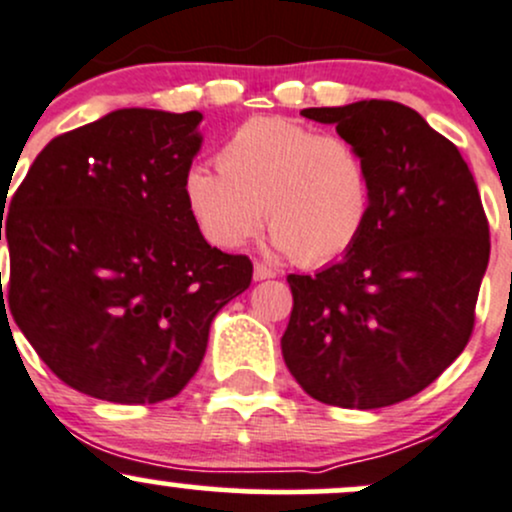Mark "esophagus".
<instances>
[{
    "mask_svg": "<svg viewBox=\"0 0 512 512\" xmlns=\"http://www.w3.org/2000/svg\"><path fill=\"white\" fill-rule=\"evenodd\" d=\"M268 278H276V268L266 266V263L256 261L254 263V280H268Z\"/></svg>",
    "mask_w": 512,
    "mask_h": 512,
    "instance_id": "obj_1",
    "label": "esophagus"
}]
</instances>
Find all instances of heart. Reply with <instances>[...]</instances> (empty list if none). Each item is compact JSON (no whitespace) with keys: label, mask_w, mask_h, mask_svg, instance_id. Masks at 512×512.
Here are the masks:
<instances>
[{"label":"heart","mask_w":512,"mask_h":512,"mask_svg":"<svg viewBox=\"0 0 512 512\" xmlns=\"http://www.w3.org/2000/svg\"><path fill=\"white\" fill-rule=\"evenodd\" d=\"M185 202L202 236L239 249L271 227V244L305 266L344 256L373 202L366 156L342 134L285 117H251L217 151V168L185 175Z\"/></svg>","instance_id":"b5f03b06"}]
</instances>
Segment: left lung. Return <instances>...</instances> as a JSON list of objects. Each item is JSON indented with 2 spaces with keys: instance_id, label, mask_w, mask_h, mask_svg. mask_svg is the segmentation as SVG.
I'll return each instance as SVG.
<instances>
[{
  "instance_id": "8db88e82",
  "label": "left lung",
  "mask_w": 512,
  "mask_h": 512,
  "mask_svg": "<svg viewBox=\"0 0 512 512\" xmlns=\"http://www.w3.org/2000/svg\"><path fill=\"white\" fill-rule=\"evenodd\" d=\"M300 114L361 148L373 202L342 261L288 276L285 366L320 403L386 408L437 381L469 344L491 254L486 212L459 148L415 109L366 100Z\"/></svg>"
}]
</instances>
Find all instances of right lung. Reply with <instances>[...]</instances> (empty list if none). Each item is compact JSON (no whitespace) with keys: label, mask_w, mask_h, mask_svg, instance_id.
Masks as SVG:
<instances>
[{"label":"right lung","mask_w":512,"mask_h":512,"mask_svg":"<svg viewBox=\"0 0 512 512\" xmlns=\"http://www.w3.org/2000/svg\"><path fill=\"white\" fill-rule=\"evenodd\" d=\"M200 119L117 109L56 136L12 197L2 310L60 381L92 398L178 395L214 315L251 285V258L207 244L185 202Z\"/></svg>","instance_id":"1"}]
</instances>
